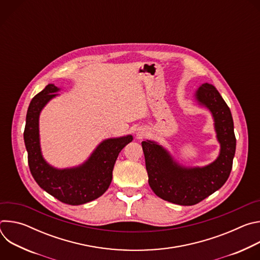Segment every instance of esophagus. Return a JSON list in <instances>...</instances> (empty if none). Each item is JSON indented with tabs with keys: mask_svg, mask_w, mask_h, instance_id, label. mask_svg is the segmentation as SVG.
Returning <instances> with one entry per match:
<instances>
[{
	"mask_svg": "<svg viewBox=\"0 0 260 260\" xmlns=\"http://www.w3.org/2000/svg\"><path fill=\"white\" fill-rule=\"evenodd\" d=\"M145 136V131L143 129V128H138L137 131H136V137L138 138V139H141V138H143Z\"/></svg>",
	"mask_w": 260,
	"mask_h": 260,
	"instance_id": "esophagus-1",
	"label": "esophagus"
}]
</instances>
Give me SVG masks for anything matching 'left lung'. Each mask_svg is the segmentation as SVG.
I'll use <instances>...</instances> for the list:
<instances>
[{
  "instance_id": "1",
  "label": "left lung",
  "mask_w": 260,
  "mask_h": 260,
  "mask_svg": "<svg viewBox=\"0 0 260 260\" xmlns=\"http://www.w3.org/2000/svg\"><path fill=\"white\" fill-rule=\"evenodd\" d=\"M199 105L213 117L216 138L220 144L217 158L204 167H186L174 158L155 141L142 142L148 182L160 199L180 206L196 205L219 188L230 177L236 153V137L231 110L216 87L202 83L194 93Z\"/></svg>"
}]
</instances>
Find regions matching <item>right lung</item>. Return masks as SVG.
<instances>
[{
    "label": "right lung",
    "instance_id": "obj_1",
    "mask_svg": "<svg viewBox=\"0 0 260 260\" xmlns=\"http://www.w3.org/2000/svg\"><path fill=\"white\" fill-rule=\"evenodd\" d=\"M60 88L48 84L35 95L28 106L23 133L28 167L39 186L58 201L78 206L91 202L109 188L119 152L133 141L132 135L103 140L81 165L57 169L43 157L40 144L39 117L43 108L58 94Z\"/></svg>",
    "mask_w": 260,
    "mask_h": 260
}]
</instances>
